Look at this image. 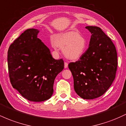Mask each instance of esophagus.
<instances>
[{"label":"esophagus","instance_id":"34e87169","mask_svg":"<svg viewBox=\"0 0 126 126\" xmlns=\"http://www.w3.org/2000/svg\"><path fill=\"white\" fill-rule=\"evenodd\" d=\"M68 67V63L67 62H64V68H67Z\"/></svg>","mask_w":126,"mask_h":126}]
</instances>
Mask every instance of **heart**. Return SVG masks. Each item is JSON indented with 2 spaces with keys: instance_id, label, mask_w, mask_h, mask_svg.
Instances as JSON below:
<instances>
[{
  "instance_id": "1",
  "label": "heart",
  "mask_w": 126,
  "mask_h": 126,
  "mask_svg": "<svg viewBox=\"0 0 126 126\" xmlns=\"http://www.w3.org/2000/svg\"><path fill=\"white\" fill-rule=\"evenodd\" d=\"M53 46L63 49V53L67 59L76 60L80 59L85 53L86 41L79 33L70 31L55 36Z\"/></svg>"
}]
</instances>
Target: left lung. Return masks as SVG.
<instances>
[{
    "instance_id": "obj_1",
    "label": "left lung",
    "mask_w": 126,
    "mask_h": 126,
    "mask_svg": "<svg viewBox=\"0 0 126 126\" xmlns=\"http://www.w3.org/2000/svg\"><path fill=\"white\" fill-rule=\"evenodd\" d=\"M85 28L91 33L89 47L79 60L68 66L76 94L83 99H92L103 95L113 82L117 54L113 43L99 27Z\"/></svg>"
}]
</instances>
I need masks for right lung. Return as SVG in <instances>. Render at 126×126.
I'll list each match as a JSON object with an SVG mask.
<instances>
[{
	"mask_svg": "<svg viewBox=\"0 0 126 126\" xmlns=\"http://www.w3.org/2000/svg\"><path fill=\"white\" fill-rule=\"evenodd\" d=\"M28 29L11 44L8 64L13 88L29 101L41 102L51 98L57 75L64 69L63 59L55 60L37 35Z\"/></svg>",
	"mask_w": 126,
	"mask_h": 126,
	"instance_id": "add662e5",
	"label": "right lung"
}]
</instances>
